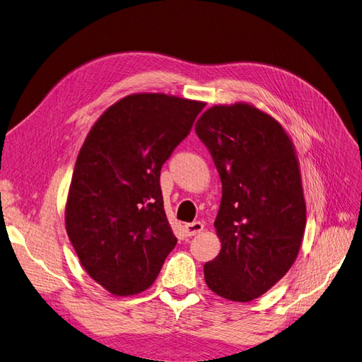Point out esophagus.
<instances>
[{
  "mask_svg": "<svg viewBox=\"0 0 362 362\" xmlns=\"http://www.w3.org/2000/svg\"><path fill=\"white\" fill-rule=\"evenodd\" d=\"M201 231H204V223L199 222V221L185 225V233H187V235H190V237L199 234Z\"/></svg>",
  "mask_w": 362,
  "mask_h": 362,
  "instance_id": "obj_1",
  "label": "esophagus"
}]
</instances>
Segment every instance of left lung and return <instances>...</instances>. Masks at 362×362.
Returning <instances> with one entry per match:
<instances>
[{
  "label": "left lung",
  "mask_w": 362,
  "mask_h": 362,
  "mask_svg": "<svg viewBox=\"0 0 362 362\" xmlns=\"http://www.w3.org/2000/svg\"><path fill=\"white\" fill-rule=\"evenodd\" d=\"M194 129L222 181L214 222L222 249L205 262V282L228 300H254L286 275L302 245L298 156L278 120L246 103L208 108Z\"/></svg>",
  "instance_id": "8db88e82"
}]
</instances>
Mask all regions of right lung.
Returning <instances> with one entry per match:
<instances>
[{
	"label": "right lung",
	"instance_id": "1",
	"mask_svg": "<svg viewBox=\"0 0 362 362\" xmlns=\"http://www.w3.org/2000/svg\"><path fill=\"white\" fill-rule=\"evenodd\" d=\"M205 103L134 93L108 107L75 163L64 223L84 270L115 296L148 290L177 245L160 172Z\"/></svg>",
	"mask_w": 362,
	"mask_h": 362
}]
</instances>
